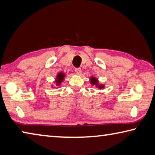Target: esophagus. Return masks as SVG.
<instances>
[{"mask_svg":"<svg viewBox=\"0 0 155 155\" xmlns=\"http://www.w3.org/2000/svg\"><path fill=\"white\" fill-rule=\"evenodd\" d=\"M75 72L78 75L81 74V68H76Z\"/></svg>","mask_w":155,"mask_h":155,"instance_id":"obj_1","label":"esophagus"}]
</instances>
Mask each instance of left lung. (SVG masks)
Listing matches in <instances>:
<instances>
[{
  "mask_svg": "<svg viewBox=\"0 0 155 155\" xmlns=\"http://www.w3.org/2000/svg\"><path fill=\"white\" fill-rule=\"evenodd\" d=\"M90 83L92 85H96V87L99 88V89H103V88L104 87V85H103V84H99L98 83V78H96V77H91V78H90Z\"/></svg>",
  "mask_w": 155,
  "mask_h": 155,
  "instance_id": "1",
  "label": "left lung"
}]
</instances>
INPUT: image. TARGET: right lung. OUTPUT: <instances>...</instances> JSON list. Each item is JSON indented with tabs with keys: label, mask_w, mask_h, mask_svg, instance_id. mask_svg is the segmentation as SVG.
Segmentation results:
<instances>
[{
	"label": "right lung",
	"mask_w": 155,
	"mask_h": 155,
	"mask_svg": "<svg viewBox=\"0 0 155 155\" xmlns=\"http://www.w3.org/2000/svg\"><path fill=\"white\" fill-rule=\"evenodd\" d=\"M64 78H65L64 73V72H59L55 78V81H54L56 85H58V86L60 85V84L63 82V81L64 80Z\"/></svg>",
	"instance_id": "obj_1"
}]
</instances>
